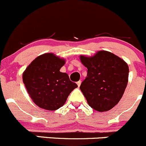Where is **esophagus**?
Instances as JSON below:
<instances>
[{
	"mask_svg": "<svg viewBox=\"0 0 146 146\" xmlns=\"http://www.w3.org/2000/svg\"><path fill=\"white\" fill-rule=\"evenodd\" d=\"M81 83H82V82H81V81H78L77 82H76V84H77V85H78V86H80V85H81Z\"/></svg>",
	"mask_w": 146,
	"mask_h": 146,
	"instance_id": "1",
	"label": "esophagus"
}]
</instances>
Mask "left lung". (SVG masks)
I'll return each instance as SVG.
<instances>
[{
  "label": "left lung",
  "instance_id": "8db88e82",
  "mask_svg": "<svg viewBox=\"0 0 146 146\" xmlns=\"http://www.w3.org/2000/svg\"><path fill=\"white\" fill-rule=\"evenodd\" d=\"M88 69L80 89L89 106L98 111H109L121 99L128 84L127 63L107 51H99L93 57L81 55Z\"/></svg>",
  "mask_w": 146,
  "mask_h": 146
}]
</instances>
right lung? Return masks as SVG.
<instances>
[{"label": "right lung", "mask_w": 146, "mask_h": 146, "mask_svg": "<svg viewBox=\"0 0 146 146\" xmlns=\"http://www.w3.org/2000/svg\"><path fill=\"white\" fill-rule=\"evenodd\" d=\"M64 59L45 53L35 59L23 74V81L30 98L40 108L55 111L64 104L77 87L67 73L60 71Z\"/></svg>", "instance_id": "obj_1"}]
</instances>
